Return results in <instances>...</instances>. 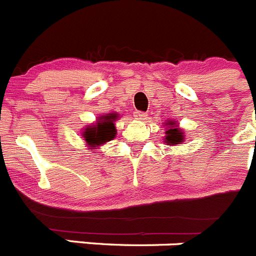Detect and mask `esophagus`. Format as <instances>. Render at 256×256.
I'll list each match as a JSON object with an SVG mask.
<instances>
[{
	"label": "esophagus",
	"instance_id": "esophagus-1",
	"mask_svg": "<svg viewBox=\"0 0 256 256\" xmlns=\"http://www.w3.org/2000/svg\"><path fill=\"white\" fill-rule=\"evenodd\" d=\"M134 116L137 118V119H140V120H144V119H146V116H148V114L144 112H136Z\"/></svg>",
	"mask_w": 256,
	"mask_h": 256
}]
</instances>
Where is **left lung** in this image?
Returning <instances> with one entry per match:
<instances>
[{"label":"left lung","mask_w":256,"mask_h":256,"mask_svg":"<svg viewBox=\"0 0 256 256\" xmlns=\"http://www.w3.org/2000/svg\"><path fill=\"white\" fill-rule=\"evenodd\" d=\"M168 126H170V128H169V130L165 132V134H166L165 136V144H180V142L184 140V137H183V133L178 130L177 126H176V123H174V122H169Z\"/></svg>","instance_id":"1"}]
</instances>
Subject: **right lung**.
Segmentation results:
<instances>
[{
	"label": "right lung",
	"instance_id": "1",
	"mask_svg": "<svg viewBox=\"0 0 256 256\" xmlns=\"http://www.w3.org/2000/svg\"><path fill=\"white\" fill-rule=\"evenodd\" d=\"M115 119H116V114H108V116H102L98 123L94 124V126H90L86 130V132H83V138L88 144H91L92 148L112 141L116 132L114 124Z\"/></svg>",
	"mask_w": 256,
	"mask_h": 256
}]
</instances>
